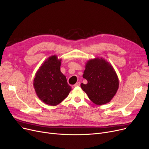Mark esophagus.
I'll list each match as a JSON object with an SVG mask.
<instances>
[{
	"label": "esophagus",
	"instance_id": "esophagus-1",
	"mask_svg": "<svg viewBox=\"0 0 149 149\" xmlns=\"http://www.w3.org/2000/svg\"><path fill=\"white\" fill-rule=\"evenodd\" d=\"M80 85V82H77V83H76L74 85V87H76V86H79Z\"/></svg>",
	"mask_w": 149,
	"mask_h": 149
}]
</instances>
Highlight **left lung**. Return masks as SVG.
<instances>
[{"label": "left lung", "instance_id": "8db88e82", "mask_svg": "<svg viewBox=\"0 0 149 149\" xmlns=\"http://www.w3.org/2000/svg\"><path fill=\"white\" fill-rule=\"evenodd\" d=\"M83 77L88 83H81V88L97 105L110 102L119 88L118 77L114 68L102 57L91 59L86 62Z\"/></svg>", "mask_w": 149, "mask_h": 149}]
</instances>
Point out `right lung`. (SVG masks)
<instances>
[{
    "label": "right lung",
    "mask_w": 149,
    "mask_h": 149,
    "mask_svg": "<svg viewBox=\"0 0 149 149\" xmlns=\"http://www.w3.org/2000/svg\"><path fill=\"white\" fill-rule=\"evenodd\" d=\"M61 61L56 55L49 57L39 67L33 81L38 98L52 106L60 104L72 90L66 76L60 71Z\"/></svg>",
    "instance_id": "obj_1"
}]
</instances>
